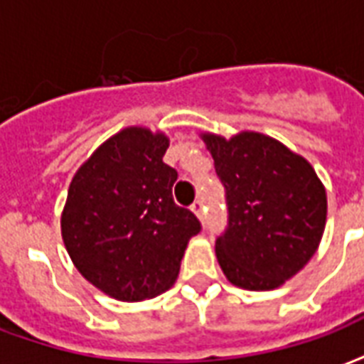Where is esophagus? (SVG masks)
Listing matches in <instances>:
<instances>
[{
    "instance_id": "obj_1",
    "label": "esophagus",
    "mask_w": 364,
    "mask_h": 364,
    "mask_svg": "<svg viewBox=\"0 0 364 364\" xmlns=\"http://www.w3.org/2000/svg\"><path fill=\"white\" fill-rule=\"evenodd\" d=\"M191 210H193V213L196 215V218H204V202L202 200H196L191 206Z\"/></svg>"
}]
</instances>
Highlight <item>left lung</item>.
<instances>
[{
  "label": "left lung",
  "mask_w": 364,
  "mask_h": 364,
  "mask_svg": "<svg viewBox=\"0 0 364 364\" xmlns=\"http://www.w3.org/2000/svg\"><path fill=\"white\" fill-rule=\"evenodd\" d=\"M225 185L229 227L215 242L227 281L244 290L282 287L317 252L326 188L301 154L257 132L200 133Z\"/></svg>",
  "instance_id": "8db88e82"
}]
</instances>
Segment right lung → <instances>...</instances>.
Listing matches in <instances>:
<instances>
[{
	"instance_id": "add662e5",
	"label": "right lung",
	"mask_w": 364,
	"mask_h": 364,
	"mask_svg": "<svg viewBox=\"0 0 364 364\" xmlns=\"http://www.w3.org/2000/svg\"><path fill=\"white\" fill-rule=\"evenodd\" d=\"M170 137L129 126L77 168L60 235L82 277L118 301L156 298L173 287L200 223L173 202L177 171L162 162Z\"/></svg>"
}]
</instances>
